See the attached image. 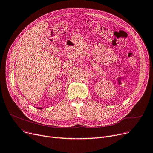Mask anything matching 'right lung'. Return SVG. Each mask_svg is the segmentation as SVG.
Returning <instances> with one entry per match:
<instances>
[{"instance_id":"obj_1","label":"right lung","mask_w":153,"mask_h":153,"mask_svg":"<svg viewBox=\"0 0 153 153\" xmlns=\"http://www.w3.org/2000/svg\"><path fill=\"white\" fill-rule=\"evenodd\" d=\"M37 108H38V109H40V110L43 109V108H41V107H37Z\"/></svg>"}]
</instances>
